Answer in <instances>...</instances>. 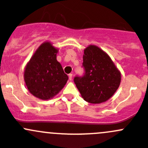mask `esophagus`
Returning <instances> with one entry per match:
<instances>
[{
	"label": "esophagus",
	"mask_w": 148,
	"mask_h": 148,
	"mask_svg": "<svg viewBox=\"0 0 148 148\" xmlns=\"http://www.w3.org/2000/svg\"><path fill=\"white\" fill-rule=\"evenodd\" d=\"M69 80H72V74H69Z\"/></svg>",
	"instance_id": "esophagus-1"
}]
</instances>
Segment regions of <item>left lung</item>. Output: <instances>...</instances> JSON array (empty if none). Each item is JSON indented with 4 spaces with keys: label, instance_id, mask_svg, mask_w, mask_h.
<instances>
[{
    "label": "left lung",
    "instance_id": "1",
    "mask_svg": "<svg viewBox=\"0 0 148 148\" xmlns=\"http://www.w3.org/2000/svg\"><path fill=\"white\" fill-rule=\"evenodd\" d=\"M82 65L85 75L74 79L82 99L91 103L107 101L119 88L121 71L108 54L96 45L84 49Z\"/></svg>",
    "mask_w": 148,
    "mask_h": 148
}]
</instances>
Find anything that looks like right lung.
I'll list each match as a JSON object with an SVG mask.
<instances>
[{"label": "right lung", "instance_id": "1", "mask_svg": "<svg viewBox=\"0 0 148 148\" xmlns=\"http://www.w3.org/2000/svg\"><path fill=\"white\" fill-rule=\"evenodd\" d=\"M58 52V49L50 41H45L37 48L25 68L24 80L27 90L41 100L52 99L69 79L57 60Z\"/></svg>", "mask_w": 148, "mask_h": 148}]
</instances>
